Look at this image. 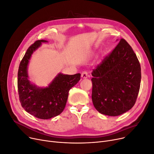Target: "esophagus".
Masks as SVG:
<instances>
[{
	"label": "esophagus",
	"instance_id": "1",
	"mask_svg": "<svg viewBox=\"0 0 154 154\" xmlns=\"http://www.w3.org/2000/svg\"><path fill=\"white\" fill-rule=\"evenodd\" d=\"M88 77H89V75H88V72H87L86 71L82 72V74H81V77L82 79H86V78H88Z\"/></svg>",
	"mask_w": 154,
	"mask_h": 154
}]
</instances>
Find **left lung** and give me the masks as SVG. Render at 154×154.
<instances>
[{
    "instance_id": "8db88e82",
    "label": "left lung",
    "mask_w": 154,
    "mask_h": 154,
    "mask_svg": "<svg viewBox=\"0 0 154 154\" xmlns=\"http://www.w3.org/2000/svg\"><path fill=\"white\" fill-rule=\"evenodd\" d=\"M92 100L97 111L116 116L131 109L138 94L141 67L124 39L92 72Z\"/></svg>"
}]
</instances>
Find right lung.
Instances as JSON below:
<instances>
[{"label": "right lung", "instance_id": "obj_1", "mask_svg": "<svg viewBox=\"0 0 154 154\" xmlns=\"http://www.w3.org/2000/svg\"><path fill=\"white\" fill-rule=\"evenodd\" d=\"M44 39L38 40L26 51L20 63L17 74L19 101L24 109L36 118L48 119L59 115L67 101L69 90L81 79V73L65 75L59 73L48 87L39 88L31 82L28 72V64L32 53Z\"/></svg>", "mask_w": 154, "mask_h": 154}]
</instances>
